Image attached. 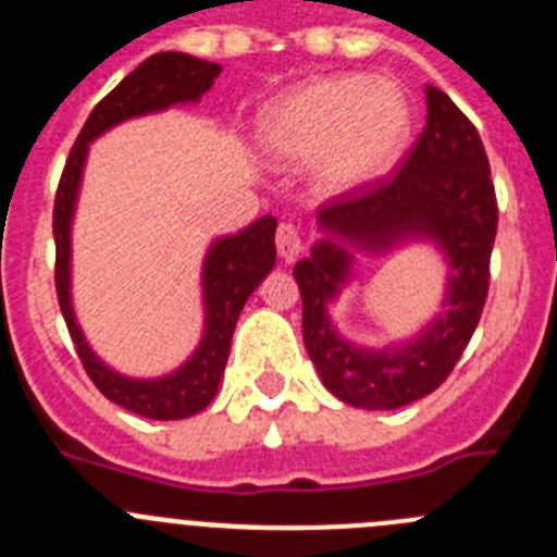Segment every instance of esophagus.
<instances>
[{"mask_svg": "<svg viewBox=\"0 0 557 557\" xmlns=\"http://www.w3.org/2000/svg\"><path fill=\"white\" fill-rule=\"evenodd\" d=\"M275 248H278V257L284 262H293L300 251H304V239H300V232L293 226V223H282L278 232H275Z\"/></svg>", "mask_w": 557, "mask_h": 557, "instance_id": "obj_1", "label": "esophagus"}]
</instances>
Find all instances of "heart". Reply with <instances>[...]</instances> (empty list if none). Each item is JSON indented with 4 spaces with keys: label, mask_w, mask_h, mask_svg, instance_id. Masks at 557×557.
I'll return each instance as SVG.
<instances>
[{
    "label": "heart",
    "mask_w": 557,
    "mask_h": 557,
    "mask_svg": "<svg viewBox=\"0 0 557 557\" xmlns=\"http://www.w3.org/2000/svg\"><path fill=\"white\" fill-rule=\"evenodd\" d=\"M414 135V104L400 82L364 74L314 76L259 110V149L273 160H309L325 196H354L381 182Z\"/></svg>",
    "instance_id": "b5f03b06"
}]
</instances>
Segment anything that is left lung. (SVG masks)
I'll return each instance as SVG.
<instances>
[{
	"instance_id": "8db88e82",
	"label": "left lung",
	"mask_w": 557,
	"mask_h": 557,
	"mask_svg": "<svg viewBox=\"0 0 557 557\" xmlns=\"http://www.w3.org/2000/svg\"><path fill=\"white\" fill-rule=\"evenodd\" d=\"M425 104L428 124L400 173L320 209V239L293 270L314 370L331 395L367 411L438 389L475 334L488 293L497 201L486 151L450 96L428 85ZM406 242L433 244L446 259L443 309L414 337L359 346L335 329L330 306L355 281L359 252L385 256Z\"/></svg>"
}]
</instances>
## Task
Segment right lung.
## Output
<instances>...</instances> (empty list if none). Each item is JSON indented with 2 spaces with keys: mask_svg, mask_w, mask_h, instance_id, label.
I'll list each match as a JSON object with an SVG mask.
<instances>
[{
  "mask_svg": "<svg viewBox=\"0 0 557 557\" xmlns=\"http://www.w3.org/2000/svg\"><path fill=\"white\" fill-rule=\"evenodd\" d=\"M221 71L218 63L185 52H160L143 60L94 107L71 149L54 198V245H58L54 284H58L60 312L69 325L76 354L107 400L149 420H185L215 400L239 312L275 264L278 223L273 215H264L243 232L223 234L209 243L201 264L203 331L196 350L165 375L135 379L107 364L90 348L88 336L76 320L74 298H71V232H74L76 201L88 165L90 143L124 121L165 112L171 107L198 104L201 96L215 85Z\"/></svg>",
  "mask_w": 557,
  "mask_h": 557,
  "instance_id": "1",
  "label": "right lung"
}]
</instances>
